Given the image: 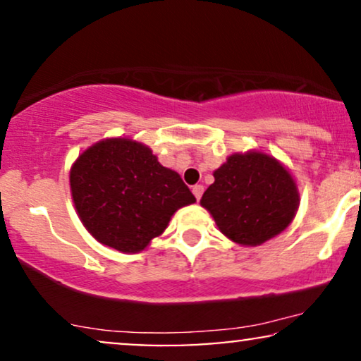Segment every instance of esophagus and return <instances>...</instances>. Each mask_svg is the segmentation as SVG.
<instances>
[{"label":"esophagus","mask_w":361,"mask_h":361,"mask_svg":"<svg viewBox=\"0 0 361 361\" xmlns=\"http://www.w3.org/2000/svg\"><path fill=\"white\" fill-rule=\"evenodd\" d=\"M192 192L195 195V198H197V200H200L202 195H204V186H202V185H195L193 188H192Z\"/></svg>","instance_id":"1"}]
</instances>
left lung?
Returning a JSON list of instances; mask_svg holds the SVG:
<instances>
[{"label":"left lung","mask_w":361,"mask_h":361,"mask_svg":"<svg viewBox=\"0 0 361 361\" xmlns=\"http://www.w3.org/2000/svg\"><path fill=\"white\" fill-rule=\"evenodd\" d=\"M200 204L219 231L243 246H258L288 227L299 209V190L288 169L259 151L233 154L214 171Z\"/></svg>","instance_id":"left-lung-1"}]
</instances>
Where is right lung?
Instances as JSON below:
<instances>
[{
    "instance_id": "obj_1",
    "label": "right lung",
    "mask_w": 361,
    "mask_h": 361,
    "mask_svg": "<svg viewBox=\"0 0 361 361\" xmlns=\"http://www.w3.org/2000/svg\"><path fill=\"white\" fill-rule=\"evenodd\" d=\"M69 183L82 226L122 252L142 251L178 209L195 202L180 175L132 139H105L86 149L74 161Z\"/></svg>"
}]
</instances>
